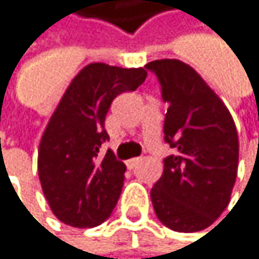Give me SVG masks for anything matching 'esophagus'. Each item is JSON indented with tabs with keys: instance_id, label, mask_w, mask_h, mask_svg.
I'll use <instances>...</instances> for the list:
<instances>
[{
	"instance_id": "esophagus-1",
	"label": "esophagus",
	"mask_w": 259,
	"mask_h": 259,
	"mask_svg": "<svg viewBox=\"0 0 259 259\" xmlns=\"http://www.w3.org/2000/svg\"><path fill=\"white\" fill-rule=\"evenodd\" d=\"M138 163H140V158H131V160H127V161H125V164H127L128 169H134Z\"/></svg>"
}]
</instances>
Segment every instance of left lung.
Returning a JSON list of instances; mask_svg holds the SVG:
<instances>
[{
    "label": "left lung",
    "instance_id": "1",
    "mask_svg": "<svg viewBox=\"0 0 259 259\" xmlns=\"http://www.w3.org/2000/svg\"><path fill=\"white\" fill-rule=\"evenodd\" d=\"M146 68L157 74L169 104L164 141L176 149L151 190L154 210L174 232H200L230 202L239 160L236 125L222 99L190 65L161 59Z\"/></svg>",
    "mask_w": 259,
    "mask_h": 259
}]
</instances>
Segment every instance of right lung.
I'll return each mask as SVG.
<instances>
[{
  "mask_svg": "<svg viewBox=\"0 0 259 259\" xmlns=\"http://www.w3.org/2000/svg\"><path fill=\"white\" fill-rule=\"evenodd\" d=\"M144 68L90 63L65 90L38 146V177L54 216L66 225L92 228L112 214L119 199L125 164L112 151L105 115L113 99L144 82Z\"/></svg>",
  "mask_w": 259,
  "mask_h": 259,
  "instance_id": "obj_1",
  "label": "right lung"
}]
</instances>
